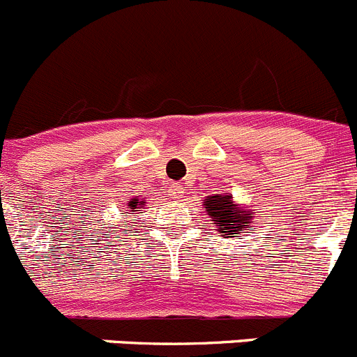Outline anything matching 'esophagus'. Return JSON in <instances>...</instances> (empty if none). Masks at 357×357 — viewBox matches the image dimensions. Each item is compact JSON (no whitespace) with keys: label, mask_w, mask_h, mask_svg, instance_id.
<instances>
[{"label":"esophagus","mask_w":357,"mask_h":357,"mask_svg":"<svg viewBox=\"0 0 357 357\" xmlns=\"http://www.w3.org/2000/svg\"><path fill=\"white\" fill-rule=\"evenodd\" d=\"M169 192H172L173 199H182L184 198V188L181 184H172L169 185Z\"/></svg>","instance_id":"1"}]
</instances>
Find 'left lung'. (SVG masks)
Wrapping results in <instances>:
<instances>
[{"label": "left lung", "instance_id": "left-lung-1", "mask_svg": "<svg viewBox=\"0 0 357 357\" xmlns=\"http://www.w3.org/2000/svg\"><path fill=\"white\" fill-rule=\"evenodd\" d=\"M206 213L212 217L213 224L219 226V231L222 233L224 238H233V236L245 233V227H250L254 219V212L245 208H240L235 205L229 195H217L208 196L203 199Z\"/></svg>", "mask_w": 357, "mask_h": 357}]
</instances>
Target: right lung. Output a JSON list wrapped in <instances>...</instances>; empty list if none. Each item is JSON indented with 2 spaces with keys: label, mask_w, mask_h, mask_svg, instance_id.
Returning a JSON list of instances; mask_svg holds the SVG:
<instances>
[{
  "label": "right lung",
  "mask_w": 357,
  "mask_h": 357,
  "mask_svg": "<svg viewBox=\"0 0 357 357\" xmlns=\"http://www.w3.org/2000/svg\"><path fill=\"white\" fill-rule=\"evenodd\" d=\"M140 203H144V202H138V199H133V202H130L128 203V212H137V208H138V205H140ZM126 212V213H128Z\"/></svg>",
  "instance_id": "right-lung-1"
}]
</instances>
